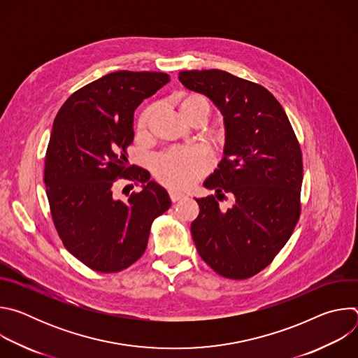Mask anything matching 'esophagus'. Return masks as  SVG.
<instances>
[{
  "label": "esophagus",
  "instance_id": "obj_1",
  "mask_svg": "<svg viewBox=\"0 0 358 358\" xmlns=\"http://www.w3.org/2000/svg\"><path fill=\"white\" fill-rule=\"evenodd\" d=\"M169 194H170V198H171V201H173V202H177V201H180V199L185 198V195H184L182 192L177 191V189H170V191H169Z\"/></svg>",
  "mask_w": 358,
  "mask_h": 358
}]
</instances>
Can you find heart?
<instances>
[{
    "instance_id": "heart-1",
    "label": "heart",
    "mask_w": 358,
    "mask_h": 358,
    "mask_svg": "<svg viewBox=\"0 0 358 358\" xmlns=\"http://www.w3.org/2000/svg\"><path fill=\"white\" fill-rule=\"evenodd\" d=\"M181 112L187 120L207 117L211 113V103L201 94H188L180 103ZM156 106H147L137 119V131L144 134L150 126ZM213 166V155L207 147L184 145L173 147L152 160V173L166 185L174 188H187L198 178L207 174Z\"/></svg>"
}]
</instances>
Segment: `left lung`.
Wrapping results in <instances>:
<instances>
[{"mask_svg":"<svg viewBox=\"0 0 358 358\" xmlns=\"http://www.w3.org/2000/svg\"><path fill=\"white\" fill-rule=\"evenodd\" d=\"M180 82L208 96L225 117V156L203 182L214 195L198 198L191 234L202 261L218 275L243 280L272 264L301 214V148L286 112L262 85L220 69L182 71Z\"/></svg>","mask_w":358,"mask_h":358,"instance_id":"1","label":"left lung"}]
</instances>
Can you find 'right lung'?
Instances as JSON below:
<instances>
[{"label": "right lung", "instance_id": "obj_1", "mask_svg": "<svg viewBox=\"0 0 358 358\" xmlns=\"http://www.w3.org/2000/svg\"><path fill=\"white\" fill-rule=\"evenodd\" d=\"M169 82L163 72L109 73L72 93L54 120L43 159L50 215L64 246L94 272L138 261L152 221L171 207L148 171L127 166L134 110ZM120 180L142 189L122 201L114 194Z\"/></svg>", "mask_w": 358, "mask_h": 358}]
</instances>
